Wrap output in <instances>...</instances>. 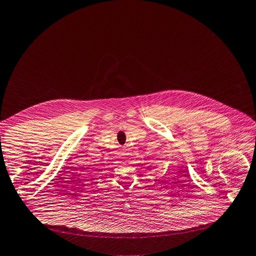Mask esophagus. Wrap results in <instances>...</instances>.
Masks as SVG:
<instances>
[{
  "mask_svg": "<svg viewBox=\"0 0 256 256\" xmlns=\"http://www.w3.org/2000/svg\"><path fill=\"white\" fill-rule=\"evenodd\" d=\"M123 154H124V153H123Z\"/></svg>",
  "mask_w": 256,
  "mask_h": 256,
  "instance_id": "obj_1",
  "label": "esophagus"
}]
</instances>
